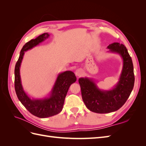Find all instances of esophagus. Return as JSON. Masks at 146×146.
Instances as JSON below:
<instances>
[{
	"instance_id": "obj_1",
	"label": "esophagus",
	"mask_w": 146,
	"mask_h": 146,
	"mask_svg": "<svg viewBox=\"0 0 146 146\" xmlns=\"http://www.w3.org/2000/svg\"><path fill=\"white\" fill-rule=\"evenodd\" d=\"M75 73H76V75L77 77H80V76H82V75L83 72H82V70L80 69H78L76 70V72H75Z\"/></svg>"
}]
</instances>
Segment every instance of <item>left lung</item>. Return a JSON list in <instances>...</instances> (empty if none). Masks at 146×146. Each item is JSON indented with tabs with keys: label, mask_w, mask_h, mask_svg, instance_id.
I'll return each instance as SVG.
<instances>
[{
	"label": "left lung",
	"mask_w": 146,
	"mask_h": 146,
	"mask_svg": "<svg viewBox=\"0 0 146 146\" xmlns=\"http://www.w3.org/2000/svg\"><path fill=\"white\" fill-rule=\"evenodd\" d=\"M109 52L117 53L123 60V68L117 85L111 90H100L91 78H80L82 96L86 107L97 113H108L121 108L129 98L135 83L133 65L126 47L118 42L110 44Z\"/></svg>",
	"instance_id": "8db88e82"
}]
</instances>
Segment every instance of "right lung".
Wrapping results in <instances>:
<instances>
[{
    "label": "right lung",
    "instance_id": "obj_1",
    "mask_svg": "<svg viewBox=\"0 0 146 146\" xmlns=\"http://www.w3.org/2000/svg\"><path fill=\"white\" fill-rule=\"evenodd\" d=\"M48 36L49 35L45 33L25 43L21 50L15 69V88L17 98L30 113L40 118L54 116L61 111L69 88L77 80L74 73L70 70L59 74L50 96L42 99H32L24 91L21 84L20 66L24 52L38 45Z\"/></svg>",
    "mask_w": 146,
    "mask_h": 146
}]
</instances>
